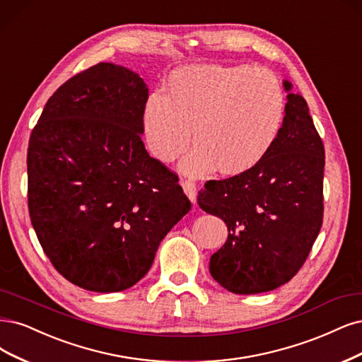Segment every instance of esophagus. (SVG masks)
<instances>
[{
  "mask_svg": "<svg viewBox=\"0 0 362 362\" xmlns=\"http://www.w3.org/2000/svg\"><path fill=\"white\" fill-rule=\"evenodd\" d=\"M181 187H182L185 196L190 199V202L196 204V185H194V182H192V181H182Z\"/></svg>",
  "mask_w": 362,
  "mask_h": 362,
  "instance_id": "1",
  "label": "esophagus"
}]
</instances>
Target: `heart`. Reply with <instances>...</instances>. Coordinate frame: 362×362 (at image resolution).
<instances>
[{
    "label": "heart",
    "mask_w": 362,
    "mask_h": 362,
    "mask_svg": "<svg viewBox=\"0 0 362 362\" xmlns=\"http://www.w3.org/2000/svg\"><path fill=\"white\" fill-rule=\"evenodd\" d=\"M284 119V93L265 69L196 64L172 71L160 94L144 105L146 149L160 163L178 158L181 170L202 178L216 168L240 175L267 157Z\"/></svg>",
    "instance_id": "obj_1"
}]
</instances>
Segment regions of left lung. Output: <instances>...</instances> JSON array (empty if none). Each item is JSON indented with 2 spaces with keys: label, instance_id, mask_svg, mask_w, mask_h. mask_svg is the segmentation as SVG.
Masks as SVG:
<instances>
[{
  "label": "left lung",
  "instance_id": "left-lung-1",
  "mask_svg": "<svg viewBox=\"0 0 362 362\" xmlns=\"http://www.w3.org/2000/svg\"><path fill=\"white\" fill-rule=\"evenodd\" d=\"M288 91L279 138L259 165L206 181L197 204L228 226V240L209 259V272L238 295L269 292L300 271L323 218L325 148L307 102Z\"/></svg>",
  "mask_w": 362,
  "mask_h": 362
}]
</instances>
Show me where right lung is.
Returning a JSON list of instances; mask_svg holds the SVG:
<instances>
[{"mask_svg":"<svg viewBox=\"0 0 362 362\" xmlns=\"http://www.w3.org/2000/svg\"><path fill=\"white\" fill-rule=\"evenodd\" d=\"M148 85L100 62L62 83L31 133L28 209L62 277L98 293L132 288L190 211L178 177L142 142Z\"/></svg>","mask_w":362,"mask_h":362,"instance_id":"1","label":"right lung"}]
</instances>
